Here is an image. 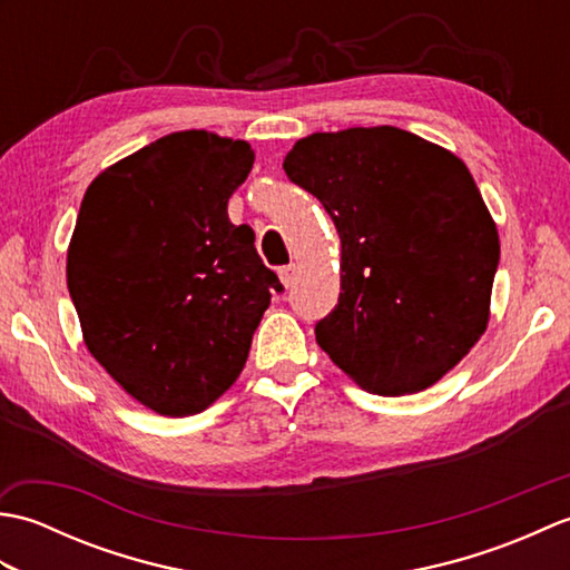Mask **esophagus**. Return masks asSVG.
<instances>
[{
    "instance_id": "1",
    "label": "esophagus",
    "mask_w": 570,
    "mask_h": 570,
    "mask_svg": "<svg viewBox=\"0 0 570 570\" xmlns=\"http://www.w3.org/2000/svg\"><path fill=\"white\" fill-rule=\"evenodd\" d=\"M296 274H298L296 264H286V266H282V269H278V278H282V284H284L286 288H292V286H294V282H296Z\"/></svg>"
}]
</instances>
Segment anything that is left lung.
I'll return each mask as SVG.
<instances>
[{
	"mask_svg": "<svg viewBox=\"0 0 570 570\" xmlns=\"http://www.w3.org/2000/svg\"><path fill=\"white\" fill-rule=\"evenodd\" d=\"M284 171L341 235V298L316 341L362 390H426L490 321L500 264L492 215L455 154L396 127L316 131Z\"/></svg>",
	"mask_w": 570,
	"mask_h": 570,
	"instance_id": "obj_1",
	"label": "left lung"
}]
</instances>
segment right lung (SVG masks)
<instances>
[{
    "mask_svg": "<svg viewBox=\"0 0 570 570\" xmlns=\"http://www.w3.org/2000/svg\"><path fill=\"white\" fill-rule=\"evenodd\" d=\"M252 164L247 141L174 131L85 190L66 266L82 341L156 414L190 416L223 396L284 292L252 227L227 217Z\"/></svg>",
    "mask_w": 570,
    "mask_h": 570,
    "instance_id": "add662e5",
    "label": "right lung"
}]
</instances>
